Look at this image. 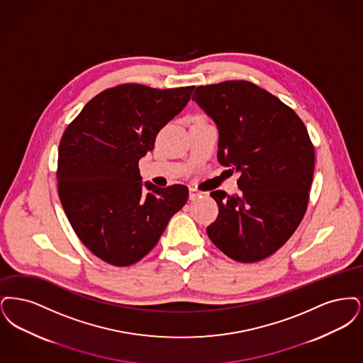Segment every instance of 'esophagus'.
Listing matches in <instances>:
<instances>
[{
    "label": "esophagus",
    "instance_id": "obj_1",
    "mask_svg": "<svg viewBox=\"0 0 363 363\" xmlns=\"http://www.w3.org/2000/svg\"><path fill=\"white\" fill-rule=\"evenodd\" d=\"M202 196H203L202 191H199V189H195V187H189V199L191 201H195V199L202 198Z\"/></svg>",
    "mask_w": 363,
    "mask_h": 363
}]
</instances>
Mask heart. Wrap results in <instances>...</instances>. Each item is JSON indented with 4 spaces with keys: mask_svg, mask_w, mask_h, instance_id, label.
Here are the masks:
<instances>
[{
    "mask_svg": "<svg viewBox=\"0 0 363 363\" xmlns=\"http://www.w3.org/2000/svg\"><path fill=\"white\" fill-rule=\"evenodd\" d=\"M198 118H201V116H198Z\"/></svg>",
    "mask_w": 363,
    "mask_h": 363,
    "instance_id": "1",
    "label": "heart"
}]
</instances>
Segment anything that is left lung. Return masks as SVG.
Here are the masks:
<instances>
[{
  "label": "left lung",
  "mask_w": 363,
  "mask_h": 363,
  "mask_svg": "<svg viewBox=\"0 0 363 363\" xmlns=\"http://www.w3.org/2000/svg\"><path fill=\"white\" fill-rule=\"evenodd\" d=\"M192 100L218 127L220 164L240 174L238 195L210 194L218 217L207 236L236 262H260L293 236L305 216L315 146L294 110L250 81L198 86Z\"/></svg>",
  "instance_id": "obj_1"
}]
</instances>
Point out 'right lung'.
Instances as JSON below:
<instances>
[{"label":"right lung","mask_w":363,"mask_h":363,"mask_svg":"<svg viewBox=\"0 0 363 363\" xmlns=\"http://www.w3.org/2000/svg\"><path fill=\"white\" fill-rule=\"evenodd\" d=\"M194 88L122 84L96 95L66 127L58 149V195L81 242L103 262L126 267L141 260L186 205V186L142 184L138 162Z\"/></svg>","instance_id":"obj_1"}]
</instances>
